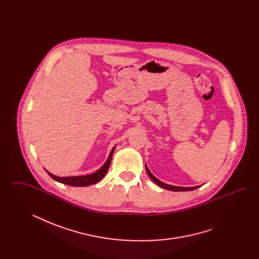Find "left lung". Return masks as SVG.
<instances>
[{
    "label": "left lung",
    "instance_id": "obj_1",
    "mask_svg": "<svg viewBox=\"0 0 259 259\" xmlns=\"http://www.w3.org/2000/svg\"><path fill=\"white\" fill-rule=\"evenodd\" d=\"M146 170H147V172H148L149 178H150L156 185H159V186L165 188V189L171 190V191H188V190H194V189H196V188L199 187V186H194V187H182V186H174V185H167V184H164V183L160 182L158 179H156V178L150 172V171L148 170V168L147 166H146Z\"/></svg>",
    "mask_w": 259,
    "mask_h": 259
}]
</instances>
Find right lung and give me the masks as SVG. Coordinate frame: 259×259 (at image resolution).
<instances>
[{"instance_id":"right-lung-1","label":"right lung","mask_w":259,"mask_h":259,"mask_svg":"<svg viewBox=\"0 0 259 259\" xmlns=\"http://www.w3.org/2000/svg\"><path fill=\"white\" fill-rule=\"evenodd\" d=\"M114 148H115V147L111 149V153L109 155V158H108V160L106 161V163L99 169L97 172L91 174V175L78 176V177H64V178H59V177H56V176L50 174L47 170L46 171L53 180H55L58 183L64 184V185H71V186H88V185H94V184L100 182L105 177V175L107 174V172H108V170L110 168V165H111V157H112Z\"/></svg>"}]
</instances>
